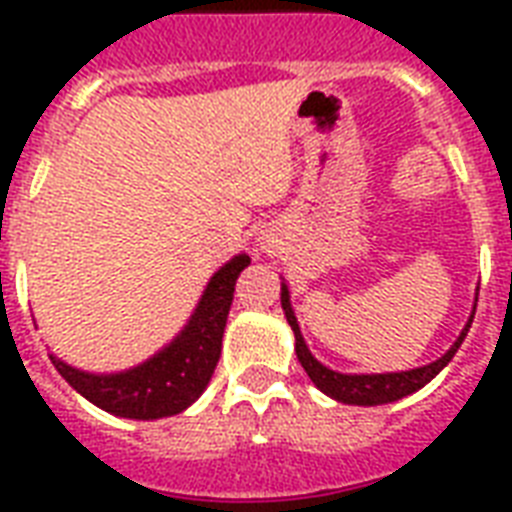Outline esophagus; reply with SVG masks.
Masks as SVG:
<instances>
[{
  "label": "esophagus",
  "instance_id": "34e87169",
  "mask_svg": "<svg viewBox=\"0 0 512 512\" xmlns=\"http://www.w3.org/2000/svg\"><path fill=\"white\" fill-rule=\"evenodd\" d=\"M249 236H255V233H249Z\"/></svg>",
  "mask_w": 512,
  "mask_h": 512
}]
</instances>
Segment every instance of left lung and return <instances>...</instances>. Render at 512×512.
<instances>
[{
  "instance_id": "left-lung-1",
  "label": "left lung",
  "mask_w": 512,
  "mask_h": 512,
  "mask_svg": "<svg viewBox=\"0 0 512 512\" xmlns=\"http://www.w3.org/2000/svg\"><path fill=\"white\" fill-rule=\"evenodd\" d=\"M247 255L228 260L209 276L199 303L183 329L146 361L122 372H87L47 353L52 366L71 388L103 412L127 420H162L185 412L207 390L220 356V329L231 308L236 276ZM36 327V321H34Z\"/></svg>"
}]
</instances>
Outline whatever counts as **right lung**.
I'll return each mask as SVG.
<instances>
[{"label":"right lung","instance_id":"1","mask_svg":"<svg viewBox=\"0 0 512 512\" xmlns=\"http://www.w3.org/2000/svg\"><path fill=\"white\" fill-rule=\"evenodd\" d=\"M281 308H284V316H287L289 327L295 329L297 337V358H300V364L305 366V372L316 382V388L321 393H327L329 398H335L340 404H350V406H380V404H390V401H398V398L409 396L417 388H422L425 382H430L436 377L441 369H444L452 356L457 353V348L465 340V332L457 337L452 348L446 350L444 356L436 358L433 364L420 366V369H412V372H393V374H342V372H332L324 364H319L316 358L311 356V350L305 345L303 335H300V327H297L295 311H292V303H289V289L287 284H281ZM470 327V324H468Z\"/></svg>","mask_w":512,"mask_h":512}]
</instances>
